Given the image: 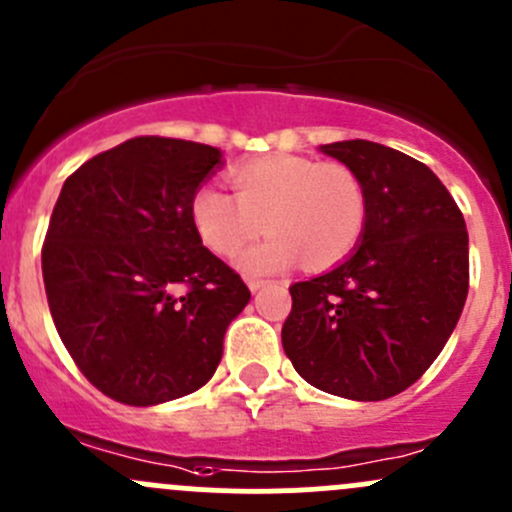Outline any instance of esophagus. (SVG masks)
<instances>
[{
  "label": "esophagus",
  "instance_id": "esophagus-1",
  "mask_svg": "<svg viewBox=\"0 0 512 512\" xmlns=\"http://www.w3.org/2000/svg\"><path fill=\"white\" fill-rule=\"evenodd\" d=\"M246 283H249L251 293L261 291V288H266V286H268V281H263V278H246Z\"/></svg>",
  "mask_w": 512,
  "mask_h": 512
}]
</instances>
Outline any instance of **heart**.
<instances>
[{"label":"heart","instance_id":"b5f03b06","mask_svg":"<svg viewBox=\"0 0 512 512\" xmlns=\"http://www.w3.org/2000/svg\"><path fill=\"white\" fill-rule=\"evenodd\" d=\"M234 194L204 184L189 214L199 239L217 256H234L258 229L263 239L246 246L236 263L263 276L303 258L310 271L345 261L367 226V194L342 165H323L298 155H266L229 172Z\"/></svg>","mask_w":512,"mask_h":512}]
</instances>
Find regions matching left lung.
Masks as SVG:
<instances>
[{"mask_svg": "<svg viewBox=\"0 0 512 512\" xmlns=\"http://www.w3.org/2000/svg\"><path fill=\"white\" fill-rule=\"evenodd\" d=\"M362 182L360 249L330 273L291 286L281 340L313 387L382 402L412 387L449 340L468 295V231L441 179L370 140L323 145Z\"/></svg>", "mask_w": 512, "mask_h": 512, "instance_id": "8db88e82", "label": "left lung"}]
</instances>
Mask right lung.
<instances>
[{"mask_svg":"<svg viewBox=\"0 0 512 512\" xmlns=\"http://www.w3.org/2000/svg\"><path fill=\"white\" fill-rule=\"evenodd\" d=\"M219 165L212 145L142 135L63 182L41 249L46 300L78 370L115 402L150 407L204 387L249 303L189 214Z\"/></svg>","mask_w":512,"mask_h":512,"instance_id":"1","label":"right lung"}]
</instances>
